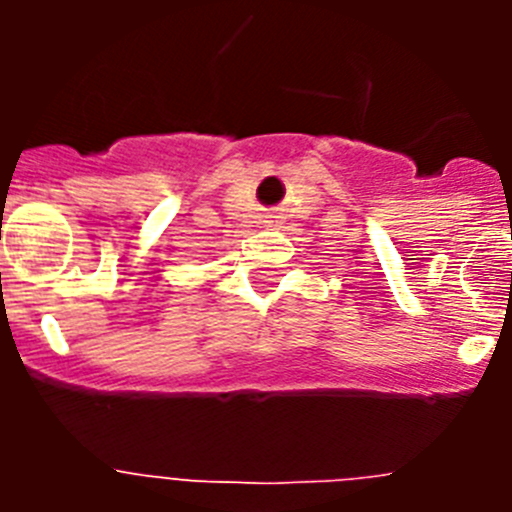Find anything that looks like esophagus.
<instances>
[{
    "mask_svg": "<svg viewBox=\"0 0 512 512\" xmlns=\"http://www.w3.org/2000/svg\"><path fill=\"white\" fill-rule=\"evenodd\" d=\"M269 217H274V220H269V223H274V225H277V217H279V215H269Z\"/></svg>",
    "mask_w": 512,
    "mask_h": 512,
    "instance_id": "esophagus-1",
    "label": "esophagus"
}]
</instances>
